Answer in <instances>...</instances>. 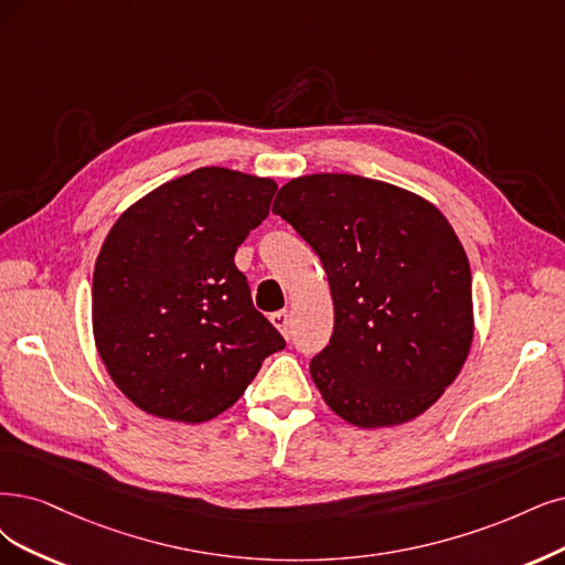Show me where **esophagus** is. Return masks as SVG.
Returning a JSON list of instances; mask_svg holds the SVG:
<instances>
[{"label": "esophagus", "instance_id": "34e87169", "mask_svg": "<svg viewBox=\"0 0 565 565\" xmlns=\"http://www.w3.org/2000/svg\"><path fill=\"white\" fill-rule=\"evenodd\" d=\"M269 321L275 323L277 328H279V332L281 335H288V326H290V317H288V311L286 309H279V311H275V315L269 317Z\"/></svg>", "mask_w": 565, "mask_h": 565}]
</instances>
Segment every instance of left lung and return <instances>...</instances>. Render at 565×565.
<instances>
[{
  "instance_id": "8db88e82",
  "label": "left lung",
  "mask_w": 565,
  "mask_h": 565,
  "mask_svg": "<svg viewBox=\"0 0 565 565\" xmlns=\"http://www.w3.org/2000/svg\"><path fill=\"white\" fill-rule=\"evenodd\" d=\"M271 212L315 248L335 326L309 363L328 407L361 428L424 414L472 342L468 256L440 209L356 174L288 181Z\"/></svg>"
}]
</instances>
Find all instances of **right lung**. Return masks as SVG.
Segmentation results:
<instances>
[{
    "instance_id": "obj_1",
    "label": "right lung",
    "mask_w": 565,
    "mask_h": 565,
    "mask_svg": "<svg viewBox=\"0 0 565 565\" xmlns=\"http://www.w3.org/2000/svg\"><path fill=\"white\" fill-rule=\"evenodd\" d=\"M275 193L271 179L200 167L135 202L109 230L93 275V332L102 363L139 409L185 424L214 419L286 347L235 265Z\"/></svg>"
}]
</instances>
